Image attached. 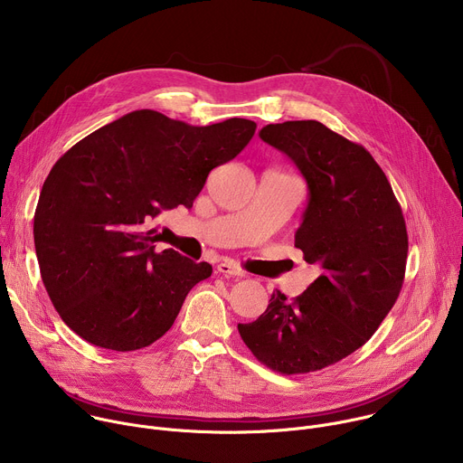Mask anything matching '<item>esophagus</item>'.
I'll list each match as a JSON object with an SVG mask.
<instances>
[{"label":"esophagus","mask_w":463,"mask_h":463,"mask_svg":"<svg viewBox=\"0 0 463 463\" xmlns=\"http://www.w3.org/2000/svg\"><path fill=\"white\" fill-rule=\"evenodd\" d=\"M218 273H222V275H225V277H243V275H245V273L236 266L234 261H229V260L218 263Z\"/></svg>","instance_id":"obj_1"}]
</instances>
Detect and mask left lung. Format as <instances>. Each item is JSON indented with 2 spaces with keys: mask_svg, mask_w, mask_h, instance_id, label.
I'll return each mask as SVG.
<instances>
[{
  "mask_svg": "<svg viewBox=\"0 0 463 463\" xmlns=\"http://www.w3.org/2000/svg\"><path fill=\"white\" fill-rule=\"evenodd\" d=\"M306 177L309 202L295 247L320 277L293 300L273 291L254 322L238 324L252 355L284 375L332 366L359 350L400 297L409 234L402 205L370 152L318 120L260 129Z\"/></svg>",
  "mask_w": 463,
  "mask_h": 463,
  "instance_id": "8db88e82",
  "label": "left lung"
}]
</instances>
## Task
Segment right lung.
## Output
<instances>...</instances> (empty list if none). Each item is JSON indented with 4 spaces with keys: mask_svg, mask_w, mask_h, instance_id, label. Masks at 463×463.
Instances as JSON below:
<instances>
[{
    "mask_svg": "<svg viewBox=\"0 0 463 463\" xmlns=\"http://www.w3.org/2000/svg\"><path fill=\"white\" fill-rule=\"evenodd\" d=\"M256 122L190 126L131 111L79 141L51 168L34 214L49 298L77 335L115 352L150 346L188 291L213 275L174 249L157 250L163 213L192 207L213 168L234 159Z\"/></svg>",
    "mask_w": 463,
    "mask_h": 463,
    "instance_id": "obj_1",
    "label": "right lung"
}]
</instances>
